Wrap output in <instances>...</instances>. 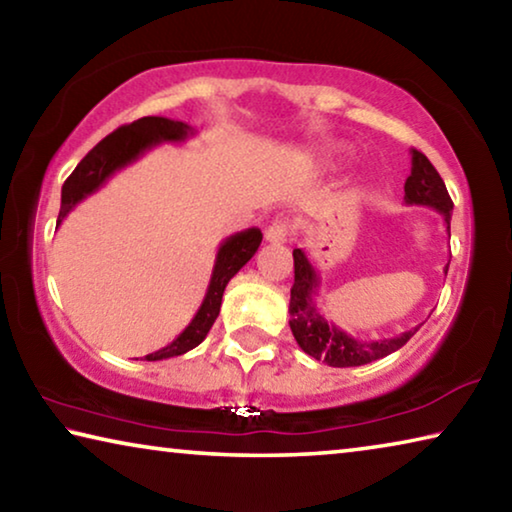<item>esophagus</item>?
<instances>
[{
  "label": "esophagus",
  "mask_w": 512,
  "mask_h": 512,
  "mask_svg": "<svg viewBox=\"0 0 512 512\" xmlns=\"http://www.w3.org/2000/svg\"><path fill=\"white\" fill-rule=\"evenodd\" d=\"M264 237L268 244H284L289 239V223L287 221H273L268 225Z\"/></svg>",
  "instance_id": "obj_1"
}]
</instances>
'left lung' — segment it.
I'll use <instances>...</instances> for the list:
<instances>
[{"instance_id": "1", "label": "left lung", "mask_w": 512, "mask_h": 512, "mask_svg": "<svg viewBox=\"0 0 512 512\" xmlns=\"http://www.w3.org/2000/svg\"><path fill=\"white\" fill-rule=\"evenodd\" d=\"M404 203L406 205H427L443 214L445 225L449 230L452 221L454 203L447 194V187L440 178V173L433 169V164L427 160V155L420 151H411V176L404 183ZM293 268H296V280L291 287V302H289V325L296 336L302 352L309 357L327 363L332 368H352L363 366V363L384 359L388 354L400 350L406 341L418 332V327H411L409 332H402L393 339L379 341H359L352 334L343 332L336 327L332 320H327L323 311L316 307V296L320 287V275L311 266L305 250H293ZM445 266V275H447Z\"/></svg>"}]
</instances>
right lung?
Wrapping results in <instances>:
<instances>
[{"mask_svg": "<svg viewBox=\"0 0 512 512\" xmlns=\"http://www.w3.org/2000/svg\"><path fill=\"white\" fill-rule=\"evenodd\" d=\"M194 133V128L185 124V121L167 117H142L133 121V124L117 128V131L110 133L108 137H103V140L79 162V167L72 171V176L65 180L63 192H60V212L56 225L63 223L65 216L81 201H85V198L92 196L94 192H99V189L108 183L110 176H115L119 169L140 160L146 151L153 149V146H158L162 142H185ZM259 244H262V230L259 228H248L244 232H237V235L223 239V244L216 250L212 277L210 284H207L205 298L201 302V307H198L196 316L192 318V323H189L169 345H164L162 350L146 354V361L180 357V354L194 350L196 345L203 343L221 311V298L225 287H228L232 277L250 262V257L257 253Z\"/></svg>", "mask_w": 512, "mask_h": 512, "instance_id": "right-lung-1", "label": "right lung"}]
</instances>
